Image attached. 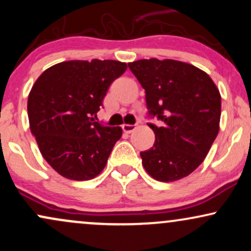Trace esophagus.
Returning a JSON list of instances; mask_svg holds the SVG:
<instances>
[{
    "mask_svg": "<svg viewBox=\"0 0 251 251\" xmlns=\"http://www.w3.org/2000/svg\"><path fill=\"white\" fill-rule=\"evenodd\" d=\"M135 128H137L135 125H129V124H124L123 125L124 132H126V133H131V132H133Z\"/></svg>",
    "mask_w": 251,
    "mask_h": 251,
    "instance_id": "1",
    "label": "esophagus"
}]
</instances>
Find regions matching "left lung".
I'll return each mask as SVG.
<instances>
[{
  "instance_id": "left-lung-1",
  "label": "left lung",
  "mask_w": 251,
  "mask_h": 251,
  "mask_svg": "<svg viewBox=\"0 0 251 251\" xmlns=\"http://www.w3.org/2000/svg\"><path fill=\"white\" fill-rule=\"evenodd\" d=\"M146 93L155 140L140 152L146 172L159 181L186 177L203 163L220 131L221 94L204 71L190 63L144 59L128 63Z\"/></svg>"
}]
</instances>
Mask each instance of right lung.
<instances>
[{
    "instance_id": "obj_1",
    "label": "right lung",
    "mask_w": 251,
    "mask_h": 251,
    "mask_svg": "<svg viewBox=\"0 0 251 251\" xmlns=\"http://www.w3.org/2000/svg\"><path fill=\"white\" fill-rule=\"evenodd\" d=\"M127 68L114 60H71L46 70L28 96V118L40 152L62 177L89 180L107 164L122 127L94 122L112 82Z\"/></svg>"
}]
</instances>
